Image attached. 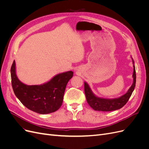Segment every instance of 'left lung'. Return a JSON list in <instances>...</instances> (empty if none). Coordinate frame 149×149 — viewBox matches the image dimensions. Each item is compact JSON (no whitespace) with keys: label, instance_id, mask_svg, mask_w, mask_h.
Instances as JSON below:
<instances>
[{"label":"left lung","instance_id":"left-lung-1","mask_svg":"<svg viewBox=\"0 0 149 149\" xmlns=\"http://www.w3.org/2000/svg\"><path fill=\"white\" fill-rule=\"evenodd\" d=\"M132 60L134 67V71L132 74V84L128 89L127 92L119 97L114 99H107L97 97L93 93L91 89L90 88L89 84L86 82L84 83L86 98L88 104L94 110L98 111H112L118 110L123 107L127 102L130 97L132 95V92L134 91L136 83V68H135L134 61L132 58Z\"/></svg>","mask_w":149,"mask_h":149}]
</instances>
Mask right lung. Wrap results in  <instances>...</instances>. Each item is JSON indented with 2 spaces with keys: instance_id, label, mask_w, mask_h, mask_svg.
<instances>
[{
  "instance_id": "1",
  "label": "right lung",
  "mask_w": 149,
  "mask_h": 149,
  "mask_svg": "<svg viewBox=\"0 0 149 149\" xmlns=\"http://www.w3.org/2000/svg\"><path fill=\"white\" fill-rule=\"evenodd\" d=\"M10 73L12 88L17 97L26 108L40 114L52 113L60 109L67 83L73 76V72L69 71L55 75L42 84L27 85L18 78L15 61Z\"/></svg>"
}]
</instances>
